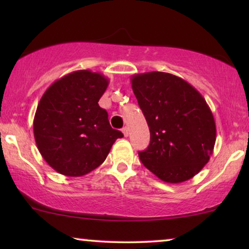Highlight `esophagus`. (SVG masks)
<instances>
[{
	"label": "esophagus",
	"mask_w": 249,
	"mask_h": 249,
	"mask_svg": "<svg viewBox=\"0 0 249 249\" xmlns=\"http://www.w3.org/2000/svg\"><path fill=\"white\" fill-rule=\"evenodd\" d=\"M122 134H124V137H128V136H129V129L127 127L122 128Z\"/></svg>",
	"instance_id": "34e87169"
}]
</instances>
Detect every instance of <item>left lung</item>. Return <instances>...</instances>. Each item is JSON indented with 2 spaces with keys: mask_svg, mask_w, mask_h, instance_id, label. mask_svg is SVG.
<instances>
[{
  "mask_svg": "<svg viewBox=\"0 0 249 249\" xmlns=\"http://www.w3.org/2000/svg\"><path fill=\"white\" fill-rule=\"evenodd\" d=\"M131 87L147 121L151 142L139 159L170 183L196 176L212 155L216 127L212 111L196 88L168 72L138 73Z\"/></svg>",
  "mask_w": 249,
  "mask_h": 249,
  "instance_id": "obj_1",
  "label": "left lung"
}]
</instances>
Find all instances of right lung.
I'll list each match as a JSON object with an SVG mask.
<instances>
[{
	"label": "right lung",
	"instance_id": "obj_1",
	"mask_svg": "<svg viewBox=\"0 0 249 249\" xmlns=\"http://www.w3.org/2000/svg\"><path fill=\"white\" fill-rule=\"evenodd\" d=\"M108 79L90 70L73 71L51 85L34 118L37 148L51 168L67 177L87 175L105 161L124 137L112 129L98 101Z\"/></svg>",
	"mask_w": 249,
	"mask_h": 249
}]
</instances>
